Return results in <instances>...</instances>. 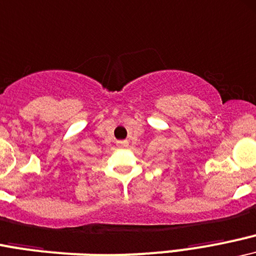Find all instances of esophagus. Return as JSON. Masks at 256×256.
Masks as SVG:
<instances>
[{
	"label": "esophagus",
	"mask_w": 256,
	"mask_h": 256,
	"mask_svg": "<svg viewBox=\"0 0 256 256\" xmlns=\"http://www.w3.org/2000/svg\"><path fill=\"white\" fill-rule=\"evenodd\" d=\"M117 144H118V146H120V148H127L129 145V142L128 140H120V142H117Z\"/></svg>",
	"instance_id": "1"
}]
</instances>
